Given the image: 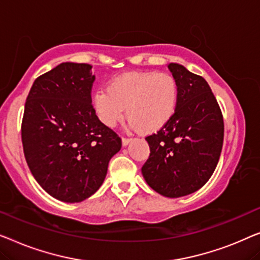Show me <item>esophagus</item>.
<instances>
[{
	"instance_id": "obj_1",
	"label": "esophagus",
	"mask_w": 260,
	"mask_h": 260,
	"mask_svg": "<svg viewBox=\"0 0 260 260\" xmlns=\"http://www.w3.org/2000/svg\"><path fill=\"white\" fill-rule=\"evenodd\" d=\"M121 141H122V146H127V145H128L129 142L132 141V139H131V138H125V137H122Z\"/></svg>"
}]
</instances>
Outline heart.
<instances>
[{
    "label": "heart",
    "mask_w": 260,
    "mask_h": 260,
    "mask_svg": "<svg viewBox=\"0 0 260 260\" xmlns=\"http://www.w3.org/2000/svg\"><path fill=\"white\" fill-rule=\"evenodd\" d=\"M179 101V83L170 73L131 72L108 82L93 95V107L100 121L114 127L126 108L131 128L145 134L161 129L173 118Z\"/></svg>",
    "instance_id": "heart-1"
}]
</instances>
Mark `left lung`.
I'll list each match as a JSON object with an SVG mask.
<instances>
[{
  "mask_svg": "<svg viewBox=\"0 0 260 260\" xmlns=\"http://www.w3.org/2000/svg\"><path fill=\"white\" fill-rule=\"evenodd\" d=\"M168 69L179 83L178 107L161 129L146 137L151 153L141 172L159 194L179 198L198 191L213 174L224 120L206 80L178 63Z\"/></svg>",
  "mask_w": 260,
  "mask_h": 260,
  "instance_id": "8db88e82",
  "label": "left lung"
}]
</instances>
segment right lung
I'll return each instance as SVG.
<instances>
[{
    "mask_svg": "<svg viewBox=\"0 0 260 260\" xmlns=\"http://www.w3.org/2000/svg\"><path fill=\"white\" fill-rule=\"evenodd\" d=\"M92 66L63 62L39 76L24 105L21 135L35 180L55 199L80 203L98 191L121 139L95 114Z\"/></svg>",
    "mask_w": 260,
    "mask_h": 260,
    "instance_id": "obj_1",
    "label": "right lung"
}]
</instances>
